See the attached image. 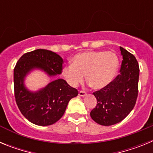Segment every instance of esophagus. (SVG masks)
<instances>
[{
  "mask_svg": "<svg viewBox=\"0 0 153 153\" xmlns=\"http://www.w3.org/2000/svg\"><path fill=\"white\" fill-rule=\"evenodd\" d=\"M78 95H79V97H85V96L86 95V92H84V91H79Z\"/></svg>",
  "mask_w": 153,
  "mask_h": 153,
  "instance_id": "1",
  "label": "esophagus"
}]
</instances>
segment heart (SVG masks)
Returning <instances> with one entry per match:
<instances>
[{"mask_svg": "<svg viewBox=\"0 0 153 153\" xmlns=\"http://www.w3.org/2000/svg\"><path fill=\"white\" fill-rule=\"evenodd\" d=\"M119 66L118 56L113 51H85L76 54L62 74L71 86L76 87L86 76L92 88L101 90L112 83Z\"/></svg>", "mask_w": 153, "mask_h": 153, "instance_id": "b5f03b06", "label": "heart"}]
</instances>
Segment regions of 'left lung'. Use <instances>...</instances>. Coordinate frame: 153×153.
I'll list each match as a JSON object with an SVG mask.
<instances>
[{"instance_id":"1","label":"left lung","mask_w":153,"mask_h":153,"mask_svg":"<svg viewBox=\"0 0 153 153\" xmlns=\"http://www.w3.org/2000/svg\"><path fill=\"white\" fill-rule=\"evenodd\" d=\"M123 61L120 74L105 88L96 91V107L90 117L97 123L112 126L121 122L134 107L138 96L139 64L132 53L120 47Z\"/></svg>"}]
</instances>
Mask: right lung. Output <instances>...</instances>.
Instances as JSON below:
<instances>
[{"label":"right lung","mask_w":153,"mask_h":153,"mask_svg":"<svg viewBox=\"0 0 153 153\" xmlns=\"http://www.w3.org/2000/svg\"><path fill=\"white\" fill-rule=\"evenodd\" d=\"M63 58L53 51L37 49L24 53L13 70L14 95L24 117L37 126L55 123L64 114L69 101L78 95L63 79H55L36 91L25 85L26 77L34 70H40L49 77L61 74Z\"/></svg>","instance_id":"1"}]
</instances>
